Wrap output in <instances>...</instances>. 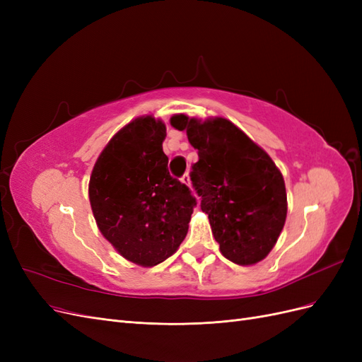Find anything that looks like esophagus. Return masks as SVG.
<instances>
[{"label":"esophagus","mask_w":362,"mask_h":362,"mask_svg":"<svg viewBox=\"0 0 362 362\" xmlns=\"http://www.w3.org/2000/svg\"><path fill=\"white\" fill-rule=\"evenodd\" d=\"M181 182L185 184V185H189V187H190V177H189V173H184V175H182V177H181Z\"/></svg>","instance_id":"esophagus-1"}]
</instances>
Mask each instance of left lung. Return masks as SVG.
Here are the masks:
<instances>
[{
  "label": "left lung",
  "instance_id": "obj_1",
  "mask_svg": "<svg viewBox=\"0 0 362 362\" xmlns=\"http://www.w3.org/2000/svg\"><path fill=\"white\" fill-rule=\"evenodd\" d=\"M170 124L185 129L198 149L190 180L223 257L240 266L264 259L287 217L286 184L275 163L226 119L177 115Z\"/></svg>",
  "mask_w": 362,
  "mask_h": 362
}]
</instances>
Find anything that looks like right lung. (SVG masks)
Returning a JSON list of instances; mask_svg holds the SVG:
<instances>
[{
  "mask_svg": "<svg viewBox=\"0 0 362 362\" xmlns=\"http://www.w3.org/2000/svg\"><path fill=\"white\" fill-rule=\"evenodd\" d=\"M166 127L139 117L108 141L98 157L89 198L98 228L128 261L152 267L187 235L196 198L170 177L163 152Z\"/></svg>",
  "mask_w": 362,
  "mask_h": 362,
  "instance_id": "obj_1",
  "label": "right lung"
}]
</instances>
